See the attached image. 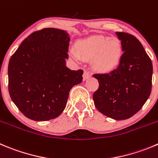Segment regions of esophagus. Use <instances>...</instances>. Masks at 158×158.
<instances>
[{"mask_svg": "<svg viewBox=\"0 0 158 158\" xmlns=\"http://www.w3.org/2000/svg\"><path fill=\"white\" fill-rule=\"evenodd\" d=\"M91 77V73L90 72L88 71V70H85L83 74V79L84 80H87L88 78H89Z\"/></svg>", "mask_w": 158, "mask_h": 158, "instance_id": "34e87169", "label": "esophagus"}]
</instances>
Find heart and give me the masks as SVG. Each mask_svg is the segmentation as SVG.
<instances>
[{
	"label": "heart",
	"instance_id": "b5f03b06",
	"mask_svg": "<svg viewBox=\"0 0 158 158\" xmlns=\"http://www.w3.org/2000/svg\"><path fill=\"white\" fill-rule=\"evenodd\" d=\"M69 55L77 62H81L82 59H91L94 69L102 73H110L121 63L123 45L117 37L94 36L78 41Z\"/></svg>",
	"mask_w": 158,
	"mask_h": 158
}]
</instances>
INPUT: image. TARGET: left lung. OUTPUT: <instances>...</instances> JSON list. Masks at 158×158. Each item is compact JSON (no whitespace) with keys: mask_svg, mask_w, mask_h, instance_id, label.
Listing matches in <instances>:
<instances>
[{"mask_svg":"<svg viewBox=\"0 0 158 158\" xmlns=\"http://www.w3.org/2000/svg\"><path fill=\"white\" fill-rule=\"evenodd\" d=\"M123 45L117 69L93 74L99 81L94 92L95 107L115 120L128 119L141 110L150 95L153 65L139 40L128 33L116 32Z\"/></svg>","mask_w":158,"mask_h":158,"instance_id":"1","label":"left lung"}]
</instances>
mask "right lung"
Listing matches in <instances>:
<instances>
[{"mask_svg":"<svg viewBox=\"0 0 158 158\" xmlns=\"http://www.w3.org/2000/svg\"><path fill=\"white\" fill-rule=\"evenodd\" d=\"M69 37L66 31L44 28L23 40L8 63V92L27 118L48 121L64 110L69 92L83 79V69L66 66Z\"/></svg>","mask_w":158,"mask_h":158,"instance_id":"1","label":"right lung"}]
</instances>
